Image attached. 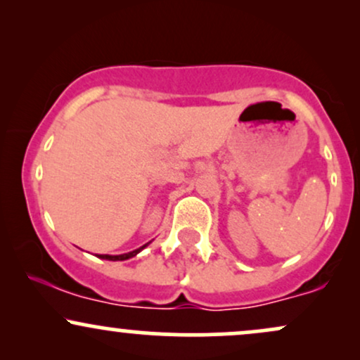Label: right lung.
Wrapping results in <instances>:
<instances>
[{
    "label": "right lung",
    "instance_id": "add662e5",
    "mask_svg": "<svg viewBox=\"0 0 360 360\" xmlns=\"http://www.w3.org/2000/svg\"><path fill=\"white\" fill-rule=\"evenodd\" d=\"M148 243H150V242H148ZM148 243H146V245L139 247V249H135V250H131V252H127V254H120V255L98 254V257H100V259H106V260H127V259H131V257H135V255H137L140 250H143V249H146V247L148 245Z\"/></svg>",
    "mask_w": 360,
    "mask_h": 360
}]
</instances>
